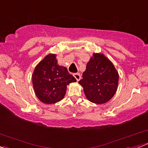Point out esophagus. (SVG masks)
Instances as JSON below:
<instances>
[{
    "mask_svg": "<svg viewBox=\"0 0 148 148\" xmlns=\"http://www.w3.org/2000/svg\"><path fill=\"white\" fill-rule=\"evenodd\" d=\"M73 75H74V77H75V79H77V82L79 81L80 78H81V76H80V74H79V73H75V74H74Z\"/></svg>",
    "mask_w": 148,
    "mask_h": 148,
    "instance_id": "esophagus-1",
    "label": "esophagus"
}]
</instances>
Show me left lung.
<instances>
[{"label":"left lung","mask_w":148,"mask_h":148,"mask_svg":"<svg viewBox=\"0 0 148 148\" xmlns=\"http://www.w3.org/2000/svg\"><path fill=\"white\" fill-rule=\"evenodd\" d=\"M118 80V72L112 63L102 53H94L79 83L90 102L104 104L114 95Z\"/></svg>","instance_id":"obj_1"}]
</instances>
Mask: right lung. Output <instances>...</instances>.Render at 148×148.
I'll use <instances>...</instances> for the list:
<instances>
[{
  "label": "right lung",
  "instance_id": "add662e5",
  "mask_svg": "<svg viewBox=\"0 0 148 148\" xmlns=\"http://www.w3.org/2000/svg\"><path fill=\"white\" fill-rule=\"evenodd\" d=\"M56 56L49 54L36 66L32 76L34 92L40 101L54 104L64 97L66 86L77 79L66 67L57 64Z\"/></svg>",
  "mask_w": 148,
  "mask_h": 148
}]
</instances>
